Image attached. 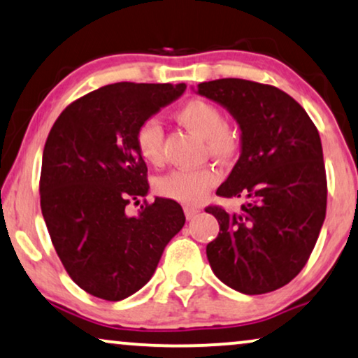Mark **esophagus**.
<instances>
[{"instance_id": "obj_1", "label": "esophagus", "mask_w": 358, "mask_h": 358, "mask_svg": "<svg viewBox=\"0 0 358 358\" xmlns=\"http://www.w3.org/2000/svg\"><path fill=\"white\" fill-rule=\"evenodd\" d=\"M199 211H201V208L199 206H192V204H187V206H185V216H187L188 221H192V219L196 217Z\"/></svg>"}]
</instances>
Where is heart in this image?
<instances>
[{
	"label": "heart",
	"instance_id": "heart-1",
	"mask_svg": "<svg viewBox=\"0 0 358 358\" xmlns=\"http://www.w3.org/2000/svg\"><path fill=\"white\" fill-rule=\"evenodd\" d=\"M176 119L206 142L209 155L221 162L232 160L239 150V136L236 131L224 126V116L214 104L193 99L183 104L176 113ZM162 141L164 131L157 119H147L136 132V145L142 160L149 165H160ZM217 182V175L211 169L187 170L180 169L166 173L155 182V192L160 196L175 199V201L194 204Z\"/></svg>",
	"mask_w": 358,
	"mask_h": 358
}]
</instances>
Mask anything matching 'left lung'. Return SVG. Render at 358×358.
I'll return each mask as SVG.
<instances>
[{
  "instance_id": "8db88e82",
  "label": "left lung",
  "mask_w": 358,
  "mask_h": 358,
  "mask_svg": "<svg viewBox=\"0 0 358 358\" xmlns=\"http://www.w3.org/2000/svg\"><path fill=\"white\" fill-rule=\"evenodd\" d=\"M193 92L221 104L241 131V157L216 194L244 204L239 213L206 208L219 222L209 265L236 292H275L306 265L326 217L321 137L308 113L270 85L221 78Z\"/></svg>"
}]
</instances>
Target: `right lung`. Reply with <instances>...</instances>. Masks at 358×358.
Here are the masks:
<instances>
[{
    "label": "right lung",
    "mask_w": 358,
    "mask_h": 358,
    "mask_svg": "<svg viewBox=\"0 0 358 358\" xmlns=\"http://www.w3.org/2000/svg\"><path fill=\"white\" fill-rule=\"evenodd\" d=\"M185 90V83L108 85L66 106L49 132L42 216L66 273L93 296L121 301L139 292L185 226L173 199L155 198L137 216L126 213L149 193L136 132Z\"/></svg>",
    "instance_id": "1"
}]
</instances>
